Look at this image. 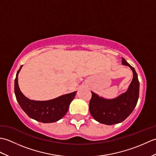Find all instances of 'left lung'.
Masks as SVG:
<instances>
[{"mask_svg":"<svg viewBox=\"0 0 156 156\" xmlns=\"http://www.w3.org/2000/svg\"><path fill=\"white\" fill-rule=\"evenodd\" d=\"M122 64L131 68L133 73V80L127 92L112 100H106L91 92L89 110L92 117L101 123L111 125L123 121L137 105L140 93V82L137 74L134 68L122 58Z\"/></svg>","mask_w":156,"mask_h":156,"instance_id":"8db88e82","label":"left lung"}]
</instances>
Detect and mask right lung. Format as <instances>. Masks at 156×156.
<instances>
[{
	"label": "right lung",
	"instance_id": "add662e5",
	"mask_svg": "<svg viewBox=\"0 0 156 156\" xmlns=\"http://www.w3.org/2000/svg\"><path fill=\"white\" fill-rule=\"evenodd\" d=\"M22 66L16 73L15 80V93L20 107L29 117L41 122H54L62 119L67 113L76 92L47 101L29 100L23 94L18 85V74Z\"/></svg>",
	"mask_w": 156,
	"mask_h": 156
}]
</instances>
